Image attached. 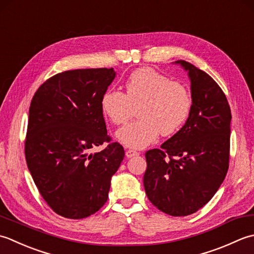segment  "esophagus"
<instances>
[{
  "label": "esophagus",
  "mask_w": 254,
  "mask_h": 254,
  "mask_svg": "<svg viewBox=\"0 0 254 254\" xmlns=\"http://www.w3.org/2000/svg\"><path fill=\"white\" fill-rule=\"evenodd\" d=\"M139 156V152H137L136 150H127L126 151V157L127 158H132V157H136Z\"/></svg>",
  "instance_id": "esophagus-1"
}]
</instances>
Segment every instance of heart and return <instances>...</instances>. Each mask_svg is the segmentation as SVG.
<instances>
[{"mask_svg": "<svg viewBox=\"0 0 254 254\" xmlns=\"http://www.w3.org/2000/svg\"><path fill=\"white\" fill-rule=\"evenodd\" d=\"M126 92L107 90L101 98L104 115L115 125L130 120L139 107L138 120L117 131L120 140L131 148H144L162 133L171 136L182 127L192 111V95L184 84L172 81L149 66L131 72Z\"/></svg>", "mask_w": 254, "mask_h": 254, "instance_id": "b5f03b06", "label": "heart"}]
</instances>
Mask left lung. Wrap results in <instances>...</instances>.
I'll return each mask as SVG.
<instances>
[{
	"instance_id": "left-lung-1",
	"label": "left lung",
	"mask_w": 254,
	"mask_h": 254,
	"mask_svg": "<svg viewBox=\"0 0 254 254\" xmlns=\"http://www.w3.org/2000/svg\"><path fill=\"white\" fill-rule=\"evenodd\" d=\"M189 72L192 111L185 125L146 152L143 186L163 213L181 217L206 205L229 168L231 112L225 93L206 72L190 62H175Z\"/></svg>"
}]
</instances>
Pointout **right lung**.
<instances>
[{
	"mask_svg": "<svg viewBox=\"0 0 254 254\" xmlns=\"http://www.w3.org/2000/svg\"><path fill=\"white\" fill-rule=\"evenodd\" d=\"M115 75L113 68L61 72L44 82L30 103L26 162L46 203L64 218H85L106 203L125 157L107 134L101 108ZM104 142L102 152L90 153Z\"/></svg>",
	"mask_w": 254,
	"mask_h": 254,
	"instance_id": "add662e5",
	"label": "right lung"
}]
</instances>
